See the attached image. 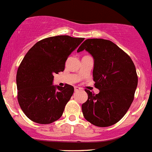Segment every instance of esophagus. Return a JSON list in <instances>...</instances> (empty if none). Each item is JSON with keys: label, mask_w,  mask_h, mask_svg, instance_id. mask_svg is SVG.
<instances>
[{"label": "esophagus", "mask_w": 152, "mask_h": 152, "mask_svg": "<svg viewBox=\"0 0 152 152\" xmlns=\"http://www.w3.org/2000/svg\"><path fill=\"white\" fill-rule=\"evenodd\" d=\"M80 90H81V88H79V87H77V86H75V87H74V91H75V92H77V91H80Z\"/></svg>", "instance_id": "1"}]
</instances>
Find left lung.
<instances>
[{"label": "left lung", "instance_id": "8db88e82", "mask_svg": "<svg viewBox=\"0 0 152 152\" xmlns=\"http://www.w3.org/2000/svg\"><path fill=\"white\" fill-rule=\"evenodd\" d=\"M86 50L94 58L93 77L99 92L85 90L88 100L82 104L85 120L99 127L120 121L134 100L138 79L132 58L109 40L87 39L77 52Z\"/></svg>", "mask_w": 152, "mask_h": 152}]
</instances>
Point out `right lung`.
<instances>
[{"label": "right lung", "mask_w": 152, "mask_h": 152, "mask_svg": "<svg viewBox=\"0 0 152 152\" xmlns=\"http://www.w3.org/2000/svg\"><path fill=\"white\" fill-rule=\"evenodd\" d=\"M84 38L58 35L37 42L22 60L16 76L18 100L26 117L39 124H50L62 116L74 88L53 84L54 73L62 72L69 56Z\"/></svg>", "instance_id": "1"}]
</instances>
